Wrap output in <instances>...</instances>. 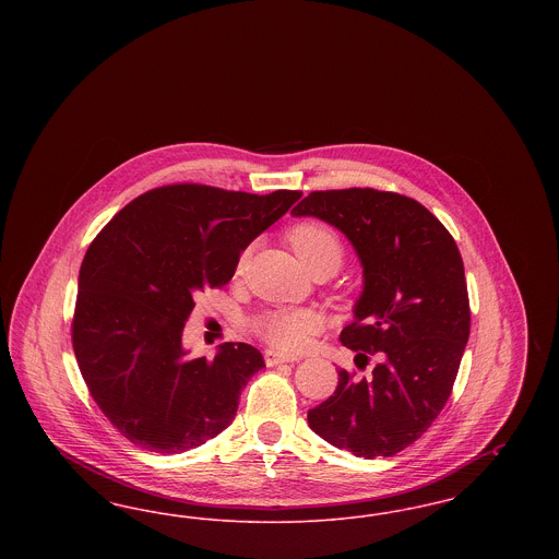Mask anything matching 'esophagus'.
I'll return each instance as SVG.
<instances>
[{"mask_svg":"<svg viewBox=\"0 0 559 559\" xmlns=\"http://www.w3.org/2000/svg\"><path fill=\"white\" fill-rule=\"evenodd\" d=\"M264 360H266L267 367H274V365H281V362H295L297 358L295 356H285V354L274 352V349H266L264 352Z\"/></svg>","mask_w":559,"mask_h":559,"instance_id":"34e87169","label":"esophagus"}]
</instances>
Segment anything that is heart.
Listing matches in <instances>:
<instances>
[{
	"instance_id": "obj_1",
	"label": "heart",
	"mask_w": 559,
	"mask_h": 559,
	"mask_svg": "<svg viewBox=\"0 0 559 559\" xmlns=\"http://www.w3.org/2000/svg\"><path fill=\"white\" fill-rule=\"evenodd\" d=\"M287 239L306 270L319 266H333L337 270L344 260L342 240L322 222H301L293 226ZM247 258L249 251H242L237 272L245 267ZM317 329L319 319L310 310H270L255 320V331L267 344L281 349H299L306 346Z\"/></svg>"
}]
</instances>
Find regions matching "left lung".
<instances>
[{
    "mask_svg": "<svg viewBox=\"0 0 559 559\" xmlns=\"http://www.w3.org/2000/svg\"><path fill=\"white\" fill-rule=\"evenodd\" d=\"M293 217H319L346 235L362 292L344 346L371 374L340 369L333 396L308 411L329 444L356 456H394L444 408L469 340V297L451 233L415 199L372 188L310 192Z\"/></svg>",
    "mask_w": 559,
    "mask_h": 559,
    "instance_id": "obj_1",
    "label": "left lung"
}]
</instances>
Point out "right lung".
<instances>
[{
    "label": "right lung",
    "mask_w": 559,
    "mask_h": 559,
    "mask_svg": "<svg viewBox=\"0 0 559 559\" xmlns=\"http://www.w3.org/2000/svg\"><path fill=\"white\" fill-rule=\"evenodd\" d=\"M301 199L297 190L155 188L117 213L80 270L73 349L83 381L132 444L176 454L233 424L242 388L264 369L240 342L213 358L182 344L194 297L226 285L240 253Z\"/></svg>",
    "instance_id": "right-lung-1"
}]
</instances>
